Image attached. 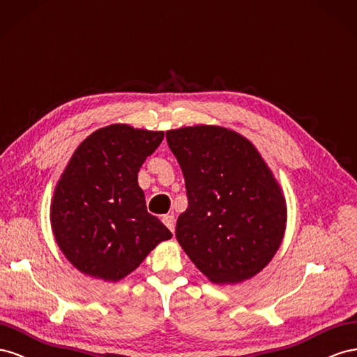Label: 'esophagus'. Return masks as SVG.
Masks as SVG:
<instances>
[{
  "mask_svg": "<svg viewBox=\"0 0 357 357\" xmlns=\"http://www.w3.org/2000/svg\"><path fill=\"white\" fill-rule=\"evenodd\" d=\"M162 222L166 224V227L173 233L175 231V217L173 215H165L162 217Z\"/></svg>",
  "mask_w": 357,
  "mask_h": 357,
  "instance_id": "34e87169",
  "label": "esophagus"
}]
</instances>
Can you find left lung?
<instances>
[{
  "label": "left lung",
  "instance_id": "obj_1",
  "mask_svg": "<svg viewBox=\"0 0 357 357\" xmlns=\"http://www.w3.org/2000/svg\"><path fill=\"white\" fill-rule=\"evenodd\" d=\"M166 139L188 199L176 221L181 247L213 282L254 277L280 248L287 221L266 162L250 140L222 127L169 130Z\"/></svg>",
  "mask_w": 357,
  "mask_h": 357
}]
</instances>
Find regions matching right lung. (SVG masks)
Here are the masks:
<instances>
[{
  "mask_svg": "<svg viewBox=\"0 0 357 357\" xmlns=\"http://www.w3.org/2000/svg\"><path fill=\"white\" fill-rule=\"evenodd\" d=\"M165 133L114 124L77 146L56 184L50 221L58 247L89 277L119 281L170 230L146 211L137 173Z\"/></svg>",
  "mask_w": 357,
  "mask_h": 357,
  "instance_id": "obj_1",
  "label": "right lung"
}]
</instances>
